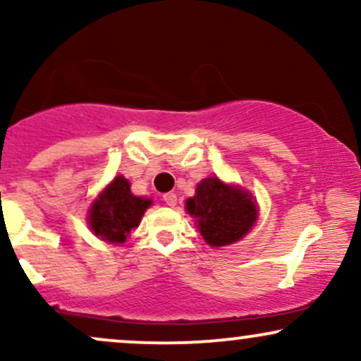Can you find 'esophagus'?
Masks as SVG:
<instances>
[{"instance_id":"obj_1","label":"esophagus","mask_w":361,"mask_h":361,"mask_svg":"<svg viewBox=\"0 0 361 361\" xmlns=\"http://www.w3.org/2000/svg\"><path fill=\"white\" fill-rule=\"evenodd\" d=\"M163 200H164V204H166V205L175 207L176 205V195L175 193H164Z\"/></svg>"}]
</instances>
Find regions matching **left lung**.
<instances>
[{"label":"left lung","mask_w":361,"mask_h":361,"mask_svg":"<svg viewBox=\"0 0 361 361\" xmlns=\"http://www.w3.org/2000/svg\"><path fill=\"white\" fill-rule=\"evenodd\" d=\"M186 210L197 219L198 231L210 246L239 241L258 217L250 193L222 183L219 178L200 181L195 197L186 200Z\"/></svg>","instance_id":"8db88e82"}]
</instances>
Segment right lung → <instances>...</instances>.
<instances>
[{
    "label": "right lung",
    "mask_w": 361,
    "mask_h": 361,
    "mask_svg": "<svg viewBox=\"0 0 361 361\" xmlns=\"http://www.w3.org/2000/svg\"><path fill=\"white\" fill-rule=\"evenodd\" d=\"M149 205L151 200L132 195L130 183L123 176H117L91 207L90 227L103 241L123 243L139 226Z\"/></svg>",
    "instance_id": "add662e5"
}]
</instances>
